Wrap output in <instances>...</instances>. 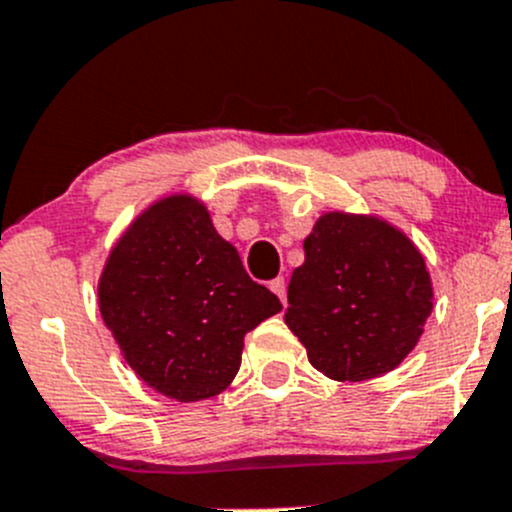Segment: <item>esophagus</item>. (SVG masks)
<instances>
[{
    "label": "esophagus",
    "mask_w": 512,
    "mask_h": 512,
    "mask_svg": "<svg viewBox=\"0 0 512 512\" xmlns=\"http://www.w3.org/2000/svg\"><path fill=\"white\" fill-rule=\"evenodd\" d=\"M269 289L274 291L276 296H279L281 304H286V281H284V279H274V281H271V284H269Z\"/></svg>",
    "instance_id": "34e87169"
}]
</instances>
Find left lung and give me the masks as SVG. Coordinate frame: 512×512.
Returning a JSON list of instances; mask_svg holds the SVG:
<instances>
[{"label": "left lung", "instance_id": "left-lung-1", "mask_svg": "<svg viewBox=\"0 0 512 512\" xmlns=\"http://www.w3.org/2000/svg\"><path fill=\"white\" fill-rule=\"evenodd\" d=\"M420 248L389 221L329 211L304 238L284 321L337 382L382 377L417 347L432 311Z\"/></svg>", "mask_w": 512, "mask_h": 512}]
</instances>
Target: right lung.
I'll return each mask as SVG.
<instances>
[{"mask_svg": "<svg viewBox=\"0 0 512 512\" xmlns=\"http://www.w3.org/2000/svg\"><path fill=\"white\" fill-rule=\"evenodd\" d=\"M97 304L130 369L175 402L221 394L241 367L243 337L281 311L191 193L150 203L125 228Z\"/></svg>", "mask_w": 512, "mask_h": 512, "instance_id": "obj_1", "label": "right lung"}]
</instances>
